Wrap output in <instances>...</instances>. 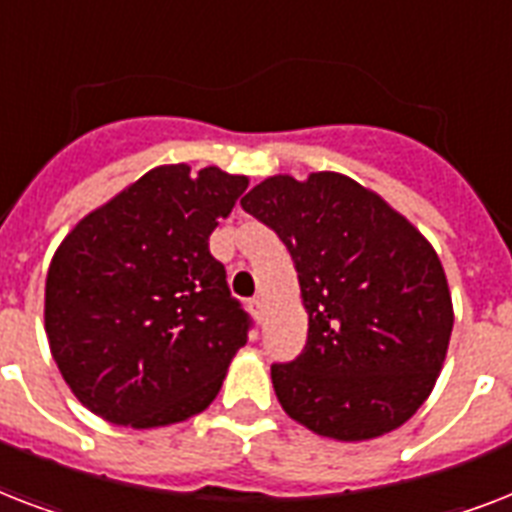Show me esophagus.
Returning a JSON list of instances; mask_svg holds the SVG:
<instances>
[{
    "label": "esophagus",
    "instance_id": "esophagus-1",
    "mask_svg": "<svg viewBox=\"0 0 512 512\" xmlns=\"http://www.w3.org/2000/svg\"><path fill=\"white\" fill-rule=\"evenodd\" d=\"M249 311H252V316H255L257 321H263V313H265V300L260 295L252 297L249 300Z\"/></svg>",
    "mask_w": 512,
    "mask_h": 512
}]
</instances>
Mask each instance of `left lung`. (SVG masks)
I'll use <instances>...</instances> for the list:
<instances>
[{
	"label": "left lung",
	"mask_w": 512,
	"mask_h": 512,
	"mask_svg": "<svg viewBox=\"0 0 512 512\" xmlns=\"http://www.w3.org/2000/svg\"><path fill=\"white\" fill-rule=\"evenodd\" d=\"M241 207L287 244L308 311L303 353L271 366L284 412L335 441L401 428L436 385L454 327L436 249L340 172L273 175Z\"/></svg>",
	"instance_id": "obj_1"
}]
</instances>
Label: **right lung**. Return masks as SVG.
Listing matches in <instances>:
<instances>
[{"instance_id": "right-lung-1", "label": "right lung", "mask_w": 512, "mask_h": 512, "mask_svg": "<svg viewBox=\"0 0 512 512\" xmlns=\"http://www.w3.org/2000/svg\"><path fill=\"white\" fill-rule=\"evenodd\" d=\"M244 175L164 164L74 225L52 255L44 329L63 380L92 414L148 430L215 401L249 316L209 233Z\"/></svg>"}]
</instances>
